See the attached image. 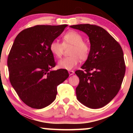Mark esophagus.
Listing matches in <instances>:
<instances>
[{"instance_id": "esophagus-1", "label": "esophagus", "mask_w": 133, "mask_h": 133, "mask_svg": "<svg viewBox=\"0 0 133 133\" xmlns=\"http://www.w3.org/2000/svg\"><path fill=\"white\" fill-rule=\"evenodd\" d=\"M69 74L70 76L73 75L74 74V71H69Z\"/></svg>"}]
</instances>
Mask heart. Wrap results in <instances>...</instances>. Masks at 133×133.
<instances>
[{"mask_svg": "<svg viewBox=\"0 0 133 133\" xmlns=\"http://www.w3.org/2000/svg\"><path fill=\"white\" fill-rule=\"evenodd\" d=\"M62 44L58 41H53L50 44V51L55 57L59 58L62 56L64 47L71 45L69 57L63 58L58 62V67L64 69L71 70L74 68L79 60L85 61L89 56L91 47L86 42H84L83 37L79 32L71 30L64 35Z\"/></svg>", "mask_w": 133, "mask_h": 133, "instance_id": "obj_1", "label": "heart"}]
</instances>
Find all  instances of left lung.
Listing matches in <instances>:
<instances>
[{
    "instance_id": "8db88e82",
    "label": "left lung",
    "mask_w": 133,
    "mask_h": 133,
    "mask_svg": "<svg viewBox=\"0 0 133 133\" xmlns=\"http://www.w3.org/2000/svg\"><path fill=\"white\" fill-rule=\"evenodd\" d=\"M70 27L86 33L91 44L89 56L75 72L79 83L76 88L77 100L88 108L97 109L108 104L121 86L126 65L119 44L106 30L91 24Z\"/></svg>"
}]
</instances>
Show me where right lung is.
Instances as JSON below:
<instances>
[{
    "label": "right lung",
    "mask_w": 133,
    "mask_h": 133,
    "mask_svg": "<svg viewBox=\"0 0 133 133\" xmlns=\"http://www.w3.org/2000/svg\"><path fill=\"white\" fill-rule=\"evenodd\" d=\"M68 25H37L17 36L7 59L9 79L21 99L35 109L52 103L57 87L69 77L66 69L51 71L56 62L50 44Z\"/></svg>",
    "instance_id": "obj_1"
}]
</instances>
